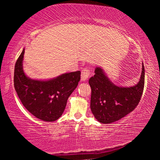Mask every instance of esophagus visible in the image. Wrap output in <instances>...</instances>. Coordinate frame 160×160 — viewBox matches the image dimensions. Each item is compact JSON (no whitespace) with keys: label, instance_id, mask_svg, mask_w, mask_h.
Wrapping results in <instances>:
<instances>
[{"label":"esophagus","instance_id":"1","mask_svg":"<svg viewBox=\"0 0 160 160\" xmlns=\"http://www.w3.org/2000/svg\"><path fill=\"white\" fill-rule=\"evenodd\" d=\"M91 74L92 73L90 69L85 68L82 70V72H81V80L82 81L87 80L89 78H90Z\"/></svg>","mask_w":160,"mask_h":160}]
</instances>
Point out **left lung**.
Returning <instances> with one entry per match:
<instances>
[{"mask_svg": "<svg viewBox=\"0 0 160 160\" xmlns=\"http://www.w3.org/2000/svg\"><path fill=\"white\" fill-rule=\"evenodd\" d=\"M89 80L91 87L90 108L97 121L110 123L132 112L139 104L145 85V68L142 63L139 82L131 88L118 87L110 82L102 69L97 68Z\"/></svg>", "mask_w": 160, "mask_h": 160, "instance_id": "1", "label": "left lung"}]
</instances>
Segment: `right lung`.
<instances>
[{
  "label": "right lung",
  "instance_id": "obj_1",
  "mask_svg": "<svg viewBox=\"0 0 160 160\" xmlns=\"http://www.w3.org/2000/svg\"><path fill=\"white\" fill-rule=\"evenodd\" d=\"M25 49L15 63L14 87L22 104L32 114L44 121H54L63 114L67 100L80 80V70L63 74L55 79H29L22 70Z\"/></svg>",
  "mask_w": 160,
  "mask_h": 160
}]
</instances>
